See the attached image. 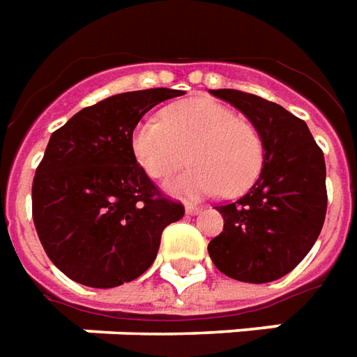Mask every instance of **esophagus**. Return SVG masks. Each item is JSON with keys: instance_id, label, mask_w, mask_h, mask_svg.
<instances>
[{"instance_id": "34e87169", "label": "esophagus", "mask_w": 357, "mask_h": 357, "mask_svg": "<svg viewBox=\"0 0 357 357\" xmlns=\"http://www.w3.org/2000/svg\"><path fill=\"white\" fill-rule=\"evenodd\" d=\"M185 212L189 216H195V214H201L202 212V206H195V204H187L185 206Z\"/></svg>"}]
</instances>
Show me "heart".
<instances>
[{
	"label": "heart",
	"instance_id": "obj_1",
	"mask_svg": "<svg viewBox=\"0 0 357 357\" xmlns=\"http://www.w3.org/2000/svg\"><path fill=\"white\" fill-rule=\"evenodd\" d=\"M132 153L158 181L187 166L191 170L170 185L174 193L201 197L224 191L237 197L252 187L264 166V141L255 124L212 99H183L133 128Z\"/></svg>",
	"mask_w": 357,
	"mask_h": 357
}]
</instances>
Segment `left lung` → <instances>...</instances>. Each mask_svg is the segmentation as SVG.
<instances>
[{
    "label": "left lung",
    "mask_w": 357,
    "mask_h": 357,
    "mask_svg": "<svg viewBox=\"0 0 357 357\" xmlns=\"http://www.w3.org/2000/svg\"><path fill=\"white\" fill-rule=\"evenodd\" d=\"M210 93L256 126L264 168L239 201L216 206L224 231L210 241L208 255L231 279L269 283L296 268L321 233L327 212L323 151L306 122L281 105L239 89Z\"/></svg>",
    "instance_id": "left-lung-1"
}]
</instances>
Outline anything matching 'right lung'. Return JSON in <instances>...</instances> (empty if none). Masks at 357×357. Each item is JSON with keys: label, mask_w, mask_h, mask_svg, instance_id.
<instances>
[{"label": "right lung", "mask_w": 357, "mask_h": 357, "mask_svg": "<svg viewBox=\"0 0 357 357\" xmlns=\"http://www.w3.org/2000/svg\"><path fill=\"white\" fill-rule=\"evenodd\" d=\"M181 93L112 95L51 133L32 183V218L45 255L76 283L110 289L137 279L155 262L164 227L185 214L130 145L143 114Z\"/></svg>", "instance_id": "right-lung-1"}]
</instances>
